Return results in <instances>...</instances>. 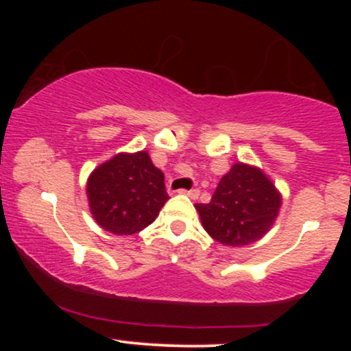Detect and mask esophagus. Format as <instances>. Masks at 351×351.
Masks as SVG:
<instances>
[{"label":"esophagus","mask_w":351,"mask_h":351,"mask_svg":"<svg viewBox=\"0 0 351 351\" xmlns=\"http://www.w3.org/2000/svg\"><path fill=\"white\" fill-rule=\"evenodd\" d=\"M178 193H181V195H186L189 196V198L196 199L199 196V189L198 188H193V189H180Z\"/></svg>","instance_id":"34e87169"}]
</instances>
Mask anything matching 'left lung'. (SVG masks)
<instances>
[{
	"instance_id": "1",
	"label": "left lung",
	"mask_w": 351,
	"mask_h": 351,
	"mask_svg": "<svg viewBox=\"0 0 351 351\" xmlns=\"http://www.w3.org/2000/svg\"><path fill=\"white\" fill-rule=\"evenodd\" d=\"M280 195L257 168L236 163L221 178L209 203L196 204L203 226L224 245H247L263 237L276 221Z\"/></svg>"
}]
</instances>
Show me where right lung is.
Instances as JSON below:
<instances>
[{
    "label": "right lung",
    "mask_w": 351,
    "mask_h": 351,
    "mask_svg": "<svg viewBox=\"0 0 351 351\" xmlns=\"http://www.w3.org/2000/svg\"><path fill=\"white\" fill-rule=\"evenodd\" d=\"M88 206L99 226L130 236L155 221L167 203L163 173L147 152L120 153L95 168L87 181Z\"/></svg>",
    "instance_id": "1"
}]
</instances>
